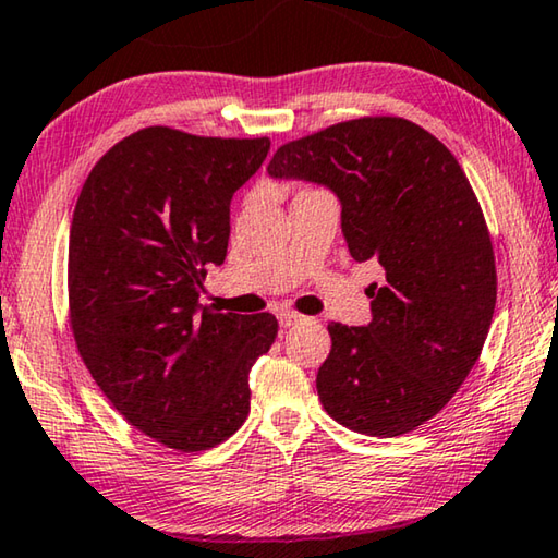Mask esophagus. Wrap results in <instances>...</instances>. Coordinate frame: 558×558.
<instances>
[{
  "label": "esophagus",
  "instance_id": "1",
  "mask_svg": "<svg viewBox=\"0 0 558 558\" xmlns=\"http://www.w3.org/2000/svg\"><path fill=\"white\" fill-rule=\"evenodd\" d=\"M277 322H279L281 328H291V326H296L301 322H306V318L301 316V314H296V312H279L277 314Z\"/></svg>",
  "mask_w": 558,
  "mask_h": 558
}]
</instances>
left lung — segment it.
I'll return each instance as SVG.
<instances>
[{
    "mask_svg": "<svg viewBox=\"0 0 558 558\" xmlns=\"http://www.w3.org/2000/svg\"><path fill=\"white\" fill-rule=\"evenodd\" d=\"M267 172L331 190L351 257L386 271L365 289L371 324H328L324 410L363 435L415 430L468 378L495 314V252L468 175L425 128L390 116L281 145Z\"/></svg>",
    "mask_w": 558,
    "mask_h": 558,
    "instance_id": "1",
    "label": "left lung"
}]
</instances>
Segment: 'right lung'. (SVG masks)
<instances>
[{
  "label": "right lung",
  "instance_id": "add662e5",
  "mask_svg": "<svg viewBox=\"0 0 558 558\" xmlns=\"http://www.w3.org/2000/svg\"><path fill=\"white\" fill-rule=\"evenodd\" d=\"M269 145L143 128L96 162L73 209L81 359L118 413L172 450H207L240 430L252 365L277 339L271 314L199 304L205 267L227 257L232 197Z\"/></svg>",
  "mask_w": 558,
  "mask_h": 558
}]
</instances>
